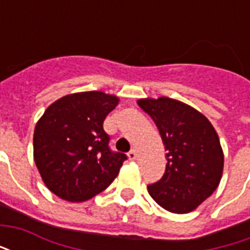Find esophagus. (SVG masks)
Masks as SVG:
<instances>
[{
    "label": "esophagus",
    "instance_id": "obj_1",
    "mask_svg": "<svg viewBox=\"0 0 250 250\" xmlns=\"http://www.w3.org/2000/svg\"><path fill=\"white\" fill-rule=\"evenodd\" d=\"M128 159H130V161H135V159H136V150H131V151L128 152Z\"/></svg>",
    "mask_w": 250,
    "mask_h": 250
}]
</instances>
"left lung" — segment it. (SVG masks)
<instances>
[{
	"label": "left lung",
	"instance_id": "left-lung-1",
	"mask_svg": "<svg viewBox=\"0 0 250 250\" xmlns=\"http://www.w3.org/2000/svg\"><path fill=\"white\" fill-rule=\"evenodd\" d=\"M138 105L155 122L167 151L163 177L147 186L163 209L185 214L197 209L220 185L224 152L206 116L170 98L141 99Z\"/></svg>",
	"mask_w": 250,
	"mask_h": 250
}]
</instances>
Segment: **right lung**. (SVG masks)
I'll list each match as a JSON object with an SVG mask.
<instances>
[{
	"mask_svg": "<svg viewBox=\"0 0 250 250\" xmlns=\"http://www.w3.org/2000/svg\"><path fill=\"white\" fill-rule=\"evenodd\" d=\"M114 95L89 91L62 96L45 109L33 135V155L52 193L69 202L107 188L127 157L109 148L105 116L118 105Z\"/></svg>",
	"mask_w": 250,
	"mask_h": 250,
	"instance_id": "1",
	"label": "right lung"
}]
</instances>
